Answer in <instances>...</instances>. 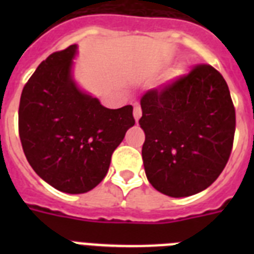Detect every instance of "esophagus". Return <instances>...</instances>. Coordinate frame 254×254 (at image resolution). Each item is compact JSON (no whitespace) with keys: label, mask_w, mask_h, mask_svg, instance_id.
I'll use <instances>...</instances> for the list:
<instances>
[{"label":"esophagus","mask_w":254,"mask_h":254,"mask_svg":"<svg viewBox=\"0 0 254 254\" xmlns=\"http://www.w3.org/2000/svg\"><path fill=\"white\" fill-rule=\"evenodd\" d=\"M133 116H134L135 121L138 123V120L141 119V116H142V109H141L139 105H135L134 107V109H133Z\"/></svg>","instance_id":"1"}]
</instances>
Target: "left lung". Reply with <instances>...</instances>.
<instances>
[{
  "instance_id": "1",
  "label": "left lung",
  "mask_w": 254,
  "mask_h": 254,
  "mask_svg": "<svg viewBox=\"0 0 254 254\" xmlns=\"http://www.w3.org/2000/svg\"><path fill=\"white\" fill-rule=\"evenodd\" d=\"M145 131L142 159L147 181L173 197L195 195L212 185L232 151L236 112L228 85L209 64L141 97Z\"/></svg>"
}]
</instances>
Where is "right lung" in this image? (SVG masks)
Listing matches in <instances>:
<instances>
[{
  "label": "right lung",
  "mask_w": 254,
  "mask_h": 254,
  "mask_svg": "<svg viewBox=\"0 0 254 254\" xmlns=\"http://www.w3.org/2000/svg\"><path fill=\"white\" fill-rule=\"evenodd\" d=\"M76 45L38 65L23 87L18 130L30 166L54 189L84 193L107 175L111 158L134 125L133 107H103L71 76Z\"/></svg>",
  "instance_id": "add662e5"
}]
</instances>
